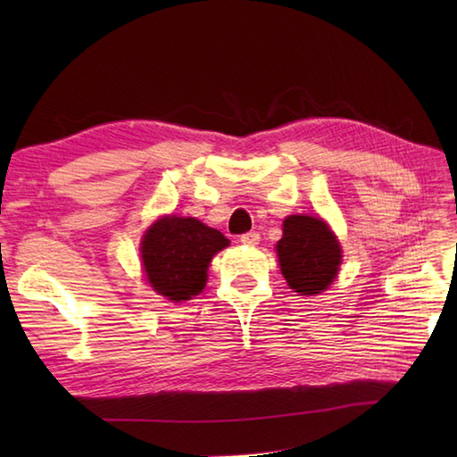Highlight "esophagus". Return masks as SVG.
<instances>
[{"mask_svg":"<svg viewBox=\"0 0 457 457\" xmlns=\"http://www.w3.org/2000/svg\"><path fill=\"white\" fill-rule=\"evenodd\" d=\"M259 239H261V237H259L257 231H247V234H244V236L239 237V241H241V244H244V245H257Z\"/></svg>","mask_w":457,"mask_h":457,"instance_id":"esophagus-1","label":"esophagus"}]
</instances>
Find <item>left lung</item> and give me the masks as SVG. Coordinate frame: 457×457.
Instances as JSON below:
<instances>
[{
	"label": "left lung",
	"instance_id": "1",
	"mask_svg": "<svg viewBox=\"0 0 457 457\" xmlns=\"http://www.w3.org/2000/svg\"><path fill=\"white\" fill-rule=\"evenodd\" d=\"M280 270L290 288L300 295H318L337 275L342 249L326 221L310 216H290L277 244Z\"/></svg>",
	"mask_w": 457,
	"mask_h": 457
}]
</instances>
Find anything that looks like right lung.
Listing matches in <instances>:
<instances>
[{
    "instance_id": "right-lung-1",
    "label": "right lung",
    "mask_w": 457,
    "mask_h": 457,
    "mask_svg": "<svg viewBox=\"0 0 457 457\" xmlns=\"http://www.w3.org/2000/svg\"><path fill=\"white\" fill-rule=\"evenodd\" d=\"M229 245L218 229L194 218L167 216L143 237L141 257L151 287L172 303L202 293L212 257Z\"/></svg>"
}]
</instances>
